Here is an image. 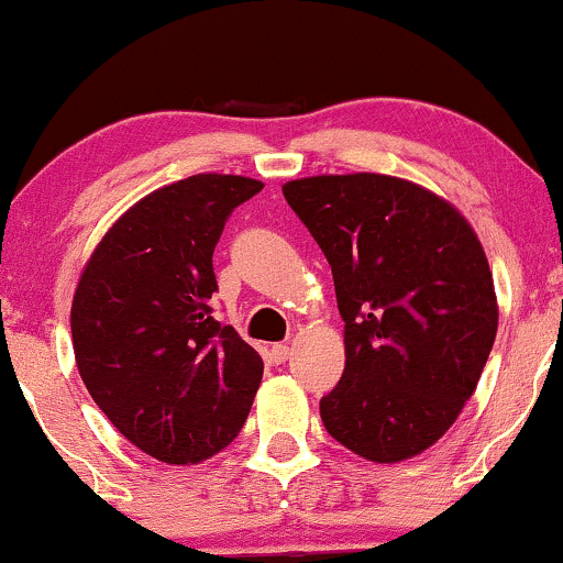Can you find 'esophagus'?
Here are the masks:
<instances>
[{
    "label": "esophagus",
    "mask_w": 563,
    "mask_h": 563,
    "mask_svg": "<svg viewBox=\"0 0 563 563\" xmlns=\"http://www.w3.org/2000/svg\"><path fill=\"white\" fill-rule=\"evenodd\" d=\"M269 357H273L277 365H283L290 357V349L286 344H275L273 349H269Z\"/></svg>",
    "instance_id": "1"
}]
</instances>
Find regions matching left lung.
Returning a JSON list of instances; mask_svg holds the SVG:
<instances>
[{
    "label": "left lung",
    "mask_w": 563,
    "mask_h": 563,
    "mask_svg": "<svg viewBox=\"0 0 563 563\" xmlns=\"http://www.w3.org/2000/svg\"><path fill=\"white\" fill-rule=\"evenodd\" d=\"M333 273L344 376L320 399L328 434L373 463L421 455L461 416L493 352L497 299L466 217L389 174L283 185Z\"/></svg>",
    "instance_id": "8db88e82"
}]
</instances>
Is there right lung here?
Wrapping results in <instances>:
<instances>
[{
  "mask_svg": "<svg viewBox=\"0 0 563 563\" xmlns=\"http://www.w3.org/2000/svg\"><path fill=\"white\" fill-rule=\"evenodd\" d=\"M238 174H192L153 190L102 235L79 277L70 333L81 380L134 448L172 466L241 434L264 363L211 318L217 241L262 190Z\"/></svg>",
  "mask_w": 563,
  "mask_h": 563,
  "instance_id": "add662e5",
  "label": "right lung"
}]
</instances>
